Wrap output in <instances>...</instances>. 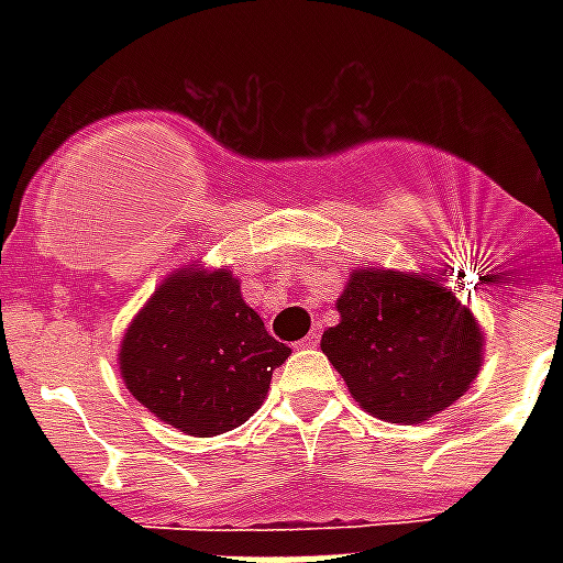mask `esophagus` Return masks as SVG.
<instances>
[{"label":"esophagus","instance_id":"esophagus-1","mask_svg":"<svg viewBox=\"0 0 563 563\" xmlns=\"http://www.w3.org/2000/svg\"><path fill=\"white\" fill-rule=\"evenodd\" d=\"M318 342H321V333H318V330H312L307 339H300V347H309V351H312V347H318Z\"/></svg>","mask_w":563,"mask_h":563}]
</instances>
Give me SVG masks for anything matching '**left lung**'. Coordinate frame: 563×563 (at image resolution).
Returning <instances> with one entry per match:
<instances>
[{"label":"left lung","instance_id":"left-lung-1","mask_svg":"<svg viewBox=\"0 0 563 563\" xmlns=\"http://www.w3.org/2000/svg\"><path fill=\"white\" fill-rule=\"evenodd\" d=\"M335 309L321 351L374 418L429 420L479 374V321L432 274L356 268Z\"/></svg>","mask_w":563,"mask_h":563}]
</instances>
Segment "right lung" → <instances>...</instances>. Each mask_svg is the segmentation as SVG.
Masks as SVG:
<instances>
[{"label": "right lung", "mask_w": 563, "mask_h": 563, "mask_svg": "<svg viewBox=\"0 0 563 563\" xmlns=\"http://www.w3.org/2000/svg\"><path fill=\"white\" fill-rule=\"evenodd\" d=\"M291 347L268 335L224 268H180L128 324L119 371L163 423L195 438L242 427Z\"/></svg>", "instance_id": "add662e5"}]
</instances>
